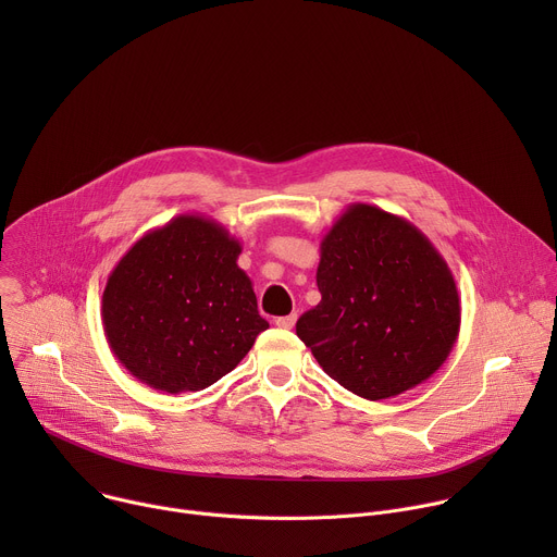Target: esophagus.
Listing matches in <instances>:
<instances>
[{
    "label": "esophagus",
    "instance_id": "obj_1",
    "mask_svg": "<svg viewBox=\"0 0 557 557\" xmlns=\"http://www.w3.org/2000/svg\"><path fill=\"white\" fill-rule=\"evenodd\" d=\"M295 322H297V314H295V312H290V314L277 317V320H275V326H277V329H284V331H290V329L295 326Z\"/></svg>",
    "mask_w": 557,
    "mask_h": 557
}]
</instances>
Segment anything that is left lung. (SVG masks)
Masks as SVG:
<instances>
[{
	"mask_svg": "<svg viewBox=\"0 0 557 557\" xmlns=\"http://www.w3.org/2000/svg\"><path fill=\"white\" fill-rule=\"evenodd\" d=\"M322 301L297 320V337L324 372L368 401L428 381L460 331L454 275L406 218L350 205L322 240Z\"/></svg>",
	"mask_w": 557,
	"mask_h": 557,
	"instance_id": "8db88e82",
	"label": "left lung"
}]
</instances>
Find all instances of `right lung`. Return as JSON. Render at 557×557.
I'll use <instances>...</instances> for the list:
<instances>
[{
	"label": "right lung",
	"mask_w": 557,
	"mask_h": 557,
	"mask_svg": "<svg viewBox=\"0 0 557 557\" xmlns=\"http://www.w3.org/2000/svg\"><path fill=\"white\" fill-rule=\"evenodd\" d=\"M240 240L205 215H176L145 233L108 277L101 317L119 363L168 394L222 379L269 329Z\"/></svg>",
	"instance_id": "1"
}]
</instances>
